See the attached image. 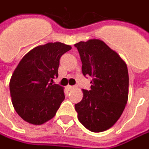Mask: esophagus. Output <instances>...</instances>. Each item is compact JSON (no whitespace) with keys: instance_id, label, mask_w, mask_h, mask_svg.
Wrapping results in <instances>:
<instances>
[{"instance_id":"obj_1","label":"esophagus","mask_w":149,"mask_h":149,"mask_svg":"<svg viewBox=\"0 0 149 149\" xmlns=\"http://www.w3.org/2000/svg\"><path fill=\"white\" fill-rule=\"evenodd\" d=\"M74 87H75L74 86H70V85H68V86H67V88H68V91L72 90V89H73Z\"/></svg>"}]
</instances>
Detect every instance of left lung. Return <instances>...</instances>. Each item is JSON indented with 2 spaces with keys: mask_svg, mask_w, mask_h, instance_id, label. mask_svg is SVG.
Instances as JSON below:
<instances>
[{
  "mask_svg": "<svg viewBox=\"0 0 149 149\" xmlns=\"http://www.w3.org/2000/svg\"><path fill=\"white\" fill-rule=\"evenodd\" d=\"M82 63L84 76L92 77L91 90L75 105L78 120L91 132L111 128L125 108L129 95L127 65L116 51L100 39L74 44Z\"/></svg>",
  "mask_w": 149,
  "mask_h": 149,
  "instance_id": "1",
  "label": "left lung"
}]
</instances>
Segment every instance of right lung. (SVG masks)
Listing matches in <instances>:
<instances>
[{
	"label": "right lung",
	"mask_w": 149,
	"mask_h": 149,
	"mask_svg": "<svg viewBox=\"0 0 149 149\" xmlns=\"http://www.w3.org/2000/svg\"><path fill=\"white\" fill-rule=\"evenodd\" d=\"M72 49L56 42L39 45L20 60L10 81L14 108L24 120L39 125L56 115L64 100L63 87L53 84L58 77L59 60Z\"/></svg>",
	"instance_id": "1"
}]
</instances>
